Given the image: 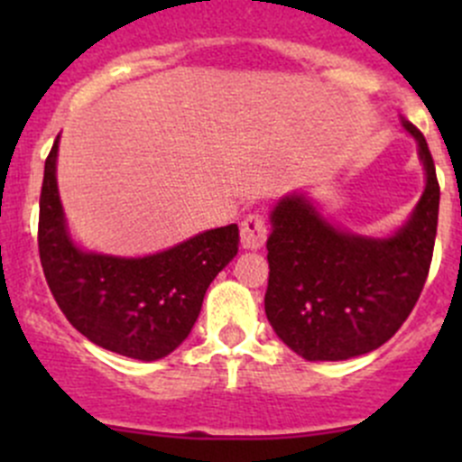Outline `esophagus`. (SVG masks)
Returning <instances> with one entry per match:
<instances>
[{
	"mask_svg": "<svg viewBox=\"0 0 462 462\" xmlns=\"http://www.w3.org/2000/svg\"><path fill=\"white\" fill-rule=\"evenodd\" d=\"M265 236H268V223H265V217L259 212H250L248 217L241 221V245L250 250H257L263 245Z\"/></svg>",
	"mask_w": 462,
	"mask_h": 462,
	"instance_id": "1",
	"label": "esophagus"
}]
</instances>
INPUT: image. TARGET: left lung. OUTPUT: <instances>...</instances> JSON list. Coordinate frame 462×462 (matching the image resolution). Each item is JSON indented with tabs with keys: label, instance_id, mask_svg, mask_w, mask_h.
<instances>
[{
	"label": "left lung",
	"instance_id": "8db88e82",
	"mask_svg": "<svg viewBox=\"0 0 462 462\" xmlns=\"http://www.w3.org/2000/svg\"><path fill=\"white\" fill-rule=\"evenodd\" d=\"M420 147L427 188L413 217L391 239L337 230L306 199L274 208L268 248L265 315L304 360H348L389 342L425 288L438 227L440 185L420 129L404 120Z\"/></svg>",
	"mask_w": 462,
	"mask_h": 462
}]
</instances>
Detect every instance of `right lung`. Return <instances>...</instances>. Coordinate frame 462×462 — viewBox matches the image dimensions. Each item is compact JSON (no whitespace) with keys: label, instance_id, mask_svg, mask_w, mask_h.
Masks as SVG:
<instances>
[{"label":"right lung","instance_id":"1","mask_svg":"<svg viewBox=\"0 0 462 462\" xmlns=\"http://www.w3.org/2000/svg\"><path fill=\"white\" fill-rule=\"evenodd\" d=\"M58 141L44 162L37 248L51 295L87 339L134 360H161L183 344L212 279L239 253L236 223L143 259L82 253L64 226L55 183Z\"/></svg>","mask_w":462,"mask_h":462}]
</instances>
